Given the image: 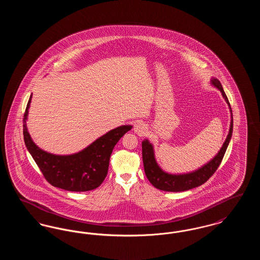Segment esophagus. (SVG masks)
<instances>
[{
	"instance_id": "obj_1",
	"label": "esophagus",
	"mask_w": 260,
	"mask_h": 260,
	"mask_svg": "<svg viewBox=\"0 0 260 260\" xmlns=\"http://www.w3.org/2000/svg\"><path fill=\"white\" fill-rule=\"evenodd\" d=\"M146 125L144 124H142V123H137V124H135V127H134V131H135V133L137 134V135H139V136H143V135H145V133H146Z\"/></svg>"
}]
</instances>
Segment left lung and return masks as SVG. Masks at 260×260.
Here are the masks:
<instances>
[{"mask_svg":"<svg viewBox=\"0 0 260 260\" xmlns=\"http://www.w3.org/2000/svg\"><path fill=\"white\" fill-rule=\"evenodd\" d=\"M210 84L220 90L223 99H225L231 112L230 128H229L228 136L223 143L222 147L209 162H207L198 170L191 173L173 174V173H166L161 170L156 161L153 144L149 142L148 139H144L142 141V159H143L144 171L151 184L156 187L157 189L167 191V192H181V191H186V190L198 187L204 184L210 176L215 173V171L217 170V168L219 167L220 162L222 161L226 149L228 147L230 139L232 137L233 115H232V109H231L230 103L223 90L220 82L216 78H211Z\"/></svg>","mask_w":260,"mask_h":260,"instance_id":"8db88e82","label":"left lung"}]
</instances>
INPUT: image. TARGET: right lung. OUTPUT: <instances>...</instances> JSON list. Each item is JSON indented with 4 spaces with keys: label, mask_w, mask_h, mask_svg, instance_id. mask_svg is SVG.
Instances as JSON below:
<instances>
[{
    "label": "right lung",
    "mask_w": 260,
    "mask_h": 260,
    "mask_svg": "<svg viewBox=\"0 0 260 260\" xmlns=\"http://www.w3.org/2000/svg\"><path fill=\"white\" fill-rule=\"evenodd\" d=\"M32 94L23 118L26 148L51 185L72 192H85L98 188L105 179L112 151L133 125L124 124L100 136L87 147L71 155H55L38 147L27 129V116Z\"/></svg>",
    "instance_id": "obj_1"
}]
</instances>
